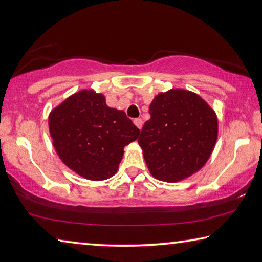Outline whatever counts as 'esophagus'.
Segmentation results:
<instances>
[{"mask_svg": "<svg viewBox=\"0 0 262 262\" xmlns=\"http://www.w3.org/2000/svg\"><path fill=\"white\" fill-rule=\"evenodd\" d=\"M134 124L136 127L139 128V129H141V128H142V124H143V121L141 119H135L134 120Z\"/></svg>", "mask_w": 262, "mask_h": 262, "instance_id": "esophagus-1", "label": "esophagus"}]
</instances>
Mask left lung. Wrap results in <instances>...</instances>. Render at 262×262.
Listing matches in <instances>:
<instances>
[{
  "label": "left lung",
  "mask_w": 262,
  "mask_h": 262,
  "mask_svg": "<svg viewBox=\"0 0 262 262\" xmlns=\"http://www.w3.org/2000/svg\"><path fill=\"white\" fill-rule=\"evenodd\" d=\"M149 114L138 142L152 177L175 183L204 167L218 139L217 114L204 99L172 89L152 99Z\"/></svg>",
  "instance_id": "8db88e82"
}]
</instances>
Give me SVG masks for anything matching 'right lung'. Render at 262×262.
<instances>
[{"label": "right lung", "instance_id": "add662e5", "mask_svg": "<svg viewBox=\"0 0 262 262\" xmlns=\"http://www.w3.org/2000/svg\"><path fill=\"white\" fill-rule=\"evenodd\" d=\"M49 130L61 162L90 181L114 176L123 148L140 134L123 111L111 108L93 90L70 95L50 112Z\"/></svg>", "mask_w": 262, "mask_h": 262}]
</instances>
